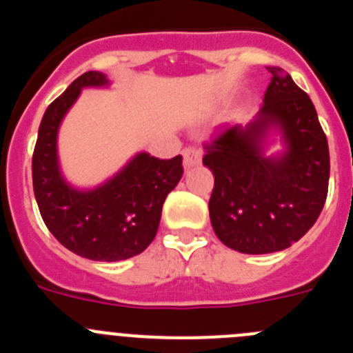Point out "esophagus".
<instances>
[{
	"mask_svg": "<svg viewBox=\"0 0 353 353\" xmlns=\"http://www.w3.org/2000/svg\"><path fill=\"white\" fill-rule=\"evenodd\" d=\"M182 155H183V166L185 168L198 166L199 162H201V150L192 148V146H189V148L183 150Z\"/></svg>",
	"mask_w": 353,
	"mask_h": 353,
	"instance_id": "1",
	"label": "esophagus"
}]
</instances>
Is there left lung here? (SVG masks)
I'll return each instance as SVG.
<instances>
[{
    "mask_svg": "<svg viewBox=\"0 0 353 353\" xmlns=\"http://www.w3.org/2000/svg\"><path fill=\"white\" fill-rule=\"evenodd\" d=\"M263 105L205 146L214 173L208 210L217 239L244 254L283 251L310 232L329 187V145L316 109L279 67H267ZM283 150L267 154L273 136Z\"/></svg>",
    "mask_w": 353,
    "mask_h": 353,
    "instance_id": "8db88e82",
    "label": "left lung"
}]
</instances>
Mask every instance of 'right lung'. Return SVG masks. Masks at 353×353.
<instances>
[{"label": "right lung", "instance_id": "right-lung-1", "mask_svg": "<svg viewBox=\"0 0 353 353\" xmlns=\"http://www.w3.org/2000/svg\"><path fill=\"white\" fill-rule=\"evenodd\" d=\"M97 70L84 72L43 113L31 173L39 210L49 232L68 251L93 261H120L145 251L161 223L162 205L183 174L182 155L162 161L134 155L111 179L92 189L72 185L61 173L58 132L84 88H108Z\"/></svg>", "mask_w": 353, "mask_h": 353}]
</instances>
